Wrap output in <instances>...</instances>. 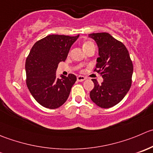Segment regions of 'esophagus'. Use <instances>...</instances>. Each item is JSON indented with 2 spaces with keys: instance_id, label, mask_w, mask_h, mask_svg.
Masks as SVG:
<instances>
[{
  "instance_id": "1",
  "label": "esophagus",
  "mask_w": 153,
  "mask_h": 153,
  "mask_svg": "<svg viewBox=\"0 0 153 153\" xmlns=\"http://www.w3.org/2000/svg\"><path fill=\"white\" fill-rule=\"evenodd\" d=\"M85 79L86 78H84V76H81V75H79V76L77 77V80H78V81H84Z\"/></svg>"
}]
</instances>
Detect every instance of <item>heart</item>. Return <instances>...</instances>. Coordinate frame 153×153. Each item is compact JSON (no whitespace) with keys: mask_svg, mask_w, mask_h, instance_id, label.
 <instances>
[{"mask_svg":"<svg viewBox=\"0 0 153 153\" xmlns=\"http://www.w3.org/2000/svg\"><path fill=\"white\" fill-rule=\"evenodd\" d=\"M91 47H94V45H93V42H90V41H86V42H84L82 45V48L84 51L88 49V48H91Z\"/></svg>","mask_w":153,"mask_h":153,"instance_id":"1","label":"heart"}]
</instances>
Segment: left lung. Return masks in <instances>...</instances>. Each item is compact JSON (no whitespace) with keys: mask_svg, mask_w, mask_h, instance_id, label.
<instances>
[{"mask_svg":"<svg viewBox=\"0 0 153 153\" xmlns=\"http://www.w3.org/2000/svg\"><path fill=\"white\" fill-rule=\"evenodd\" d=\"M99 48L96 70L103 78L99 84L93 79L94 87L90 91L91 100L102 108H109L119 103L131 85L133 64L125 45L108 33L89 34Z\"/></svg>","mask_w":153,"mask_h":153,"instance_id":"1","label":"left lung"}]
</instances>
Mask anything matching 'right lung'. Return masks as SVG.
Returning <instances> with one entry per match:
<instances>
[{
  "label": "right lung",
  "instance_id": "add662e5",
  "mask_svg": "<svg viewBox=\"0 0 153 153\" xmlns=\"http://www.w3.org/2000/svg\"><path fill=\"white\" fill-rule=\"evenodd\" d=\"M79 35H48L36 42L25 62L27 86L39 105L50 109L59 108L66 102L76 76L69 74L57 78L60 62L65 61L72 44Z\"/></svg>",
  "mask_w": 153,
  "mask_h": 153
}]
</instances>
